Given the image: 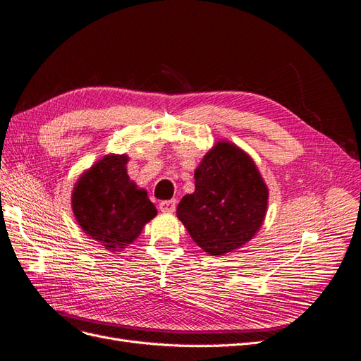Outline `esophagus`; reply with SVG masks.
Here are the masks:
<instances>
[{"mask_svg":"<svg viewBox=\"0 0 361 361\" xmlns=\"http://www.w3.org/2000/svg\"><path fill=\"white\" fill-rule=\"evenodd\" d=\"M176 205H177L176 200H169V201H161L159 204V208H160V212H164V213H173L176 212Z\"/></svg>","mask_w":361,"mask_h":361,"instance_id":"esophagus-1","label":"esophagus"}]
</instances>
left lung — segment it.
Masks as SVG:
<instances>
[{
  "instance_id": "obj_1",
  "label": "left lung",
  "mask_w": 361,
  "mask_h": 361,
  "mask_svg": "<svg viewBox=\"0 0 361 361\" xmlns=\"http://www.w3.org/2000/svg\"><path fill=\"white\" fill-rule=\"evenodd\" d=\"M269 189L247 153L219 141L195 171V192L183 196L177 217L204 252L240 249L259 231Z\"/></svg>"
}]
</instances>
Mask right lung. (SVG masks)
<instances>
[{
  "label": "right lung",
  "mask_w": 361,
  "mask_h": 361,
  "mask_svg": "<svg viewBox=\"0 0 361 361\" xmlns=\"http://www.w3.org/2000/svg\"><path fill=\"white\" fill-rule=\"evenodd\" d=\"M126 154H108L79 177L72 193L73 214L92 240L123 250L157 214L144 189L127 176Z\"/></svg>",
  "instance_id": "obj_1"
}]
</instances>
